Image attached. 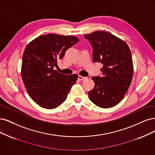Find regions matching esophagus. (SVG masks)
I'll return each instance as SVG.
<instances>
[{"mask_svg":"<svg viewBox=\"0 0 155 155\" xmlns=\"http://www.w3.org/2000/svg\"><path fill=\"white\" fill-rule=\"evenodd\" d=\"M86 78H87V77H84L81 75H78V79L79 80V81H84V80L86 79Z\"/></svg>","mask_w":155,"mask_h":155,"instance_id":"34e87169","label":"esophagus"}]
</instances>
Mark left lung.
Segmentation results:
<instances>
[{"label": "left lung", "instance_id": "obj_1", "mask_svg": "<svg viewBox=\"0 0 155 155\" xmlns=\"http://www.w3.org/2000/svg\"><path fill=\"white\" fill-rule=\"evenodd\" d=\"M93 47V62L103 64L102 77H93L94 87L88 92L96 106L109 108L125 97L133 76L131 53L127 44L113 34L97 31L85 35Z\"/></svg>", "mask_w": 155, "mask_h": 155}]
</instances>
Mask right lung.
I'll list each match as a JSON object with an SVG mask.
<instances>
[{"label":"right lung","instance_id":"right-lung-1","mask_svg":"<svg viewBox=\"0 0 155 155\" xmlns=\"http://www.w3.org/2000/svg\"><path fill=\"white\" fill-rule=\"evenodd\" d=\"M79 42L74 36L47 34L29 42L22 56L21 75L28 94L45 109L56 108L66 101L77 74L66 75L54 70L69 48Z\"/></svg>","mask_w":155,"mask_h":155}]
</instances>
